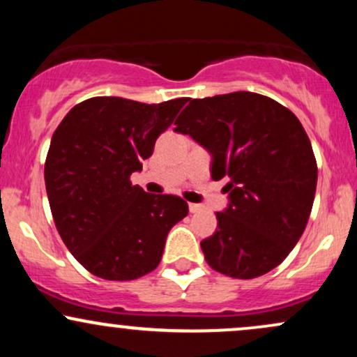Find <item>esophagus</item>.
<instances>
[{
    "label": "esophagus",
    "instance_id": "1",
    "mask_svg": "<svg viewBox=\"0 0 357 357\" xmlns=\"http://www.w3.org/2000/svg\"><path fill=\"white\" fill-rule=\"evenodd\" d=\"M198 211H202V206L196 203H190V213H198Z\"/></svg>",
    "mask_w": 357,
    "mask_h": 357
}]
</instances>
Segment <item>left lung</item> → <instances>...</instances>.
<instances>
[{
	"label": "left lung",
	"mask_w": 357,
	"mask_h": 357,
	"mask_svg": "<svg viewBox=\"0 0 357 357\" xmlns=\"http://www.w3.org/2000/svg\"><path fill=\"white\" fill-rule=\"evenodd\" d=\"M174 126L210 151L215 181L228 178L230 204L202 241L208 265L243 280L280 265L305 230L317 186L301 121L270 97L233 92L190 100Z\"/></svg>",
	"instance_id": "left-lung-1"
}]
</instances>
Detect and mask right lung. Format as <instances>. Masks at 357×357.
<instances>
[{
  "instance_id": "add662e5",
  "label": "right lung",
  "mask_w": 357,
  "mask_h": 357,
  "mask_svg": "<svg viewBox=\"0 0 357 357\" xmlns=\"http://www.w3.org/2000/svg\"><path fill=\"white\" fill-rule=\"evenodd\" d=\"M186 102L92 97L53 132L45 161L52 216L63 243L93 275L122 282L153 272L167 233L188 215L179 196L151 195L130 183Z\"/></svg>"
}]
</instances>
